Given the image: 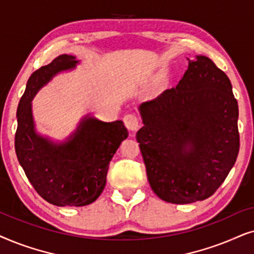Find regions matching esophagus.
<instances>
[{"label":"esophagus","mask_w":254,"mask_h":254,"mask_svg":"<svg viewBox=\"0 0 254 254\" xmlns=\"http://www.w3.org/2000/svg\"><path fill=\"white\" fill-rule=\"evenodd\" d=\"M123 121H124L125 127H127V130L132 131V132H133V131H136L138 127H139V121H138L136 115H133V114L125 115Z\"/></svg>","instance_id":"1"}]
</instances>
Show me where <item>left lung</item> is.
<instances>
[{"label": "left lung", "instance_id": "left-lung-1", "mask_svg": "<svg viewBox=\"0 0 254 254\" xmlns=\"http://www.w3.org/2000/svg\"><path fill=\"white\" fill-rule=\"evenodd\" d=\"M188 60L175 88L141 103L137 140L152 190L188 204L210 197L239 151L238 103L226 74L205 56Z\"/></svg>", "mask_w": 254, "mask_h": 254}]
</instances>
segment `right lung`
Returning a JSON list of instances; mask_svg holds the SVG:
<instances>
[{
	"label": "right lung",
	"mask_w": 254,
	"mask_h": 254,
	"mask_svg": "<svg viewBox=\"0 0 254 254\" xmlns=\"http://www.w3.org/2000/svg\"><path fill=\"white\" fill-rule=\"evenodd\" d=\"M80 60L62 54L32 73L17 108L15 148L29 181L44 200L58 207H83L96 201L106 187L109 164L127 138L122 121L103 122L87 114L64 140L36 129L32 100L57 74L73 70Z\"/></svg>",
	"instance_id": "right-lung-1"
}]
</instances>
